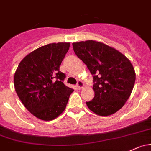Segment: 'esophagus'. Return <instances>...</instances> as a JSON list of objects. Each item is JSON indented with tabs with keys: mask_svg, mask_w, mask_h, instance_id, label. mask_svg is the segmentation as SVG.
<instances>
[{
	"mask_svg": "<svg viewBox=\"0 0 151 151\" xmlns=\"http://www.w3.org/2000/svg\"><path fill=\"white\" fill-rule=\"evenodd\" d=\"M77 88H78L79 90H81V89L83 88H84L83 82H82V81H81V80H79L78 82H77Z\"/></svg>",
	"mask_w": 151,
	"mask_h": 151,
	"instance_id": "obj_1",
	"label": "esophagus"
}]
</instances>
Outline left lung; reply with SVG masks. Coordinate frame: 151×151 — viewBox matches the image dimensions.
<instances>
[{"instance_id":"8db88e82","label":"left lung","mask_w":151,"mask_h":151,"mask_svg":"<svg viewBox=\"0 0 151 151\" xmlns=\"http://www.w3.org/2000/svg\"><path fill=\"white\" fill-rule=\"evenodd\" d=\"M75 54L93 75L95 97L86 102L98 116L118 111L129 98L136 74L129 58L114 47L96 40L73 42Z\"/></svg>"}]
</instances>
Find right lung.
<instances>
[{"instance_id": "1", "label": "right lung", "mask_w": 151, "mask_h": 151, "mask_svg": "<svg viewBox=\"0 0 151 151\" xmlns=\"http://www.w3.org/2000/svg\"><path fill=\"white\" fill-rule=\"evenodd\" d=\"M69 46L58 42L38 47L22 60L14 74L17 96L39 119L51 121L61 115L74 91L63 83L65 74L59 71Z\"/></svg>"}]
</instances>
